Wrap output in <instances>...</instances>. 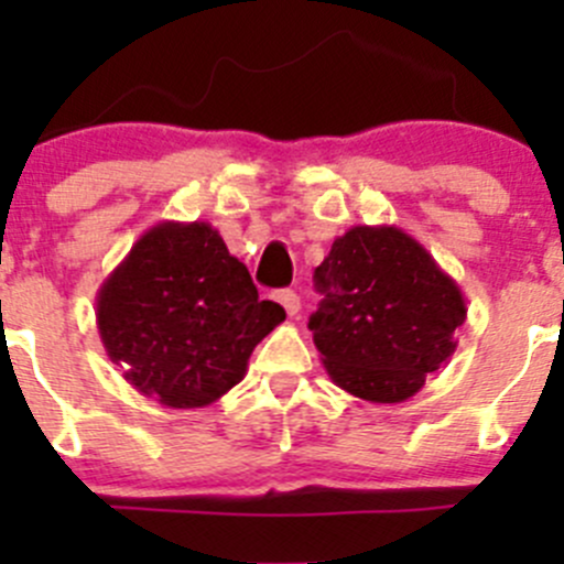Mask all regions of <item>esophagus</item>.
<instances>
[{"instance_id":"34e87169","label":"esophagus","mask_w":564,"mask_h":564,"mask_svg":"<svg viewBox=\"0 0 564 564\" xmlns=\"http://www.w3.org/2000/svg\"><path fill=\"white\" fill-rule=\"evenodd\" d=\"M275 300L283 305V311H286L289 316H297V311H300V297L292 292V289H283V292H278Z\"/></svg>"}]
</instances>
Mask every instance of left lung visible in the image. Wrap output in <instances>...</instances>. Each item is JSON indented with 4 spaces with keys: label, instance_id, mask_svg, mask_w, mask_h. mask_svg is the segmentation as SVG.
<instances>
[{
    "label": "left lung",
    "instance_id": "left-lung-1",
    "mask_svg": "<svg viewBox=\"0 0 564 564\" xmlns=\"http://www.w3.org/2000/svg\"><path fill=\"white\" fill-rule=\"evenodd\" d=\"M308 318L329 379L371 403H401L456 351L460 286L398 226H351L314 272Z\"/></svg>",
    "mask_w": 564,
    "mask_h": 564
}]
</instances>
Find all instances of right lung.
<instances>
[{
    "instance_id": "1",
    "label": "right lung",
    "mask_w": 564,
    "mask_h": 564,
    "mask_svg": "<svg viewBox=\"0 0 564 564\" xmlns=\"http://www.w3.org/2000/svg\"><path fill=\"white\" fill-rule=\"evenodd\" d=\"M111 362L169 409L215 403L242 382L256 344L286 318L204 220H163L135 240L95 300Z\"/></svg>"
}]
</instances>
